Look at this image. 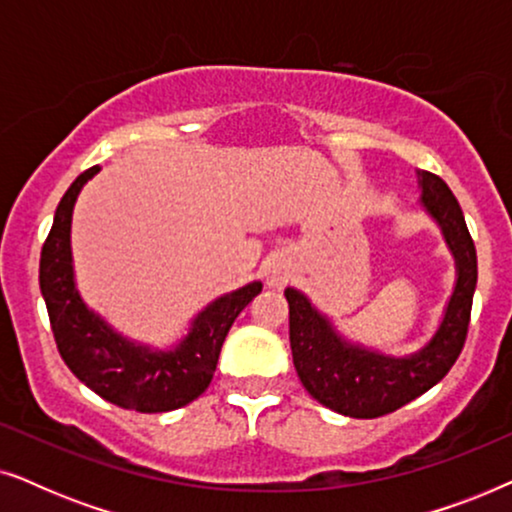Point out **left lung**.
I'll use <instances>...</instances> for the list:
<instances>
[{"label":"left lung","mask_w":512,"mask_h":512,"mask_svg":"<svg viewBox=\"0 0 512 512\" xmlns=\"http://www.w3.org/2000/svg\"><path fill=\"white\" fill-rule=\"evenodd\" d=\"M422 191L424 205L443 226L459 268L443 324L422 352L408 359H389L347 345L305 296L286 289L293 366L310 396L340 415L375 419L396 412L443 380L466 345L478 284V254L450 186L438 174L422 172Z\"/></svg>","instance_id":"left-lung-1"}]
</instances>
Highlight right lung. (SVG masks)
<instances>
[{
  "label": "right lung",
  "mask_w": 512,
  "mask_h": 512,
  "mask_svg": "<svg viewBox=\"0 0 512 512\" xmlns=\"http://www.w3.org/2000/svg\"><path fill=\"white\" fill-rule=\"evenodd\" d=\"M100 167H88L74 179L55 209L53 228L41 247L39 286L51 331L67 368L104 401L135 412H170L195 401L212 382L223 340L244 307L261 293V282L247 284L214 300L193 321L177 352H149L111 331L83 305L74 286L69 226L81 186Z\"/></svg>",
  "instance_id": "obj_1"
}]
</instances>
